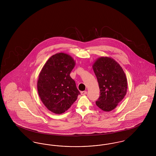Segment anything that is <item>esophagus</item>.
<instances>
[{"label": "esophagus", "mask_w": 156, "mask_h": 156, "mask_svg": "<svg viewBox=\"0 0 156 156\" xmlns=\"http://www.w3.org/2000/svg\"><path fill=\"white\" fill-rule=\"evenodd\" d=\"M87 94V91H81V94L82 95H86Z\"/></svg>", "instance_id": "1"}]
</instances>
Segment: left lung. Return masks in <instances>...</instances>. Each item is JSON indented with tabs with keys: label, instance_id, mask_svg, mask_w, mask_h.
I'll return each instance as SVG.
<instances>
[{
	"label": "left lung",
	"instance_id": "8db88e82",
	"mask_svg": "<svg viewBox=\"0 0 156 156\" xmlns=\"http://www.w3.org/2000/svg\"><path fill=\"white\" fill-rule=\"evenodd\" d=\"M92 68L101 94L96 105L104 111H111L126 95L127 82L125 73L119 63L108 57L98 58Z\"/></svg>",
	"mask_w": 156,
	"mask_h": 156
}]
</instances>
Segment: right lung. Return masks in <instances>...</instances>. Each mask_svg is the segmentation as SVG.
Here are the masks:
<instances>
[{
    "instance_id": "right-lung-1",
    "label": "right lung",
    "mask_w": 156,
    "mask_h": 156,
    "mask_svg": "<svg viewBox=\"0 0 156 156\" xmlns=\"http://www.w3.org/2000/svg\"><path fill=\"white\" fill-rule=\"evenodd\" d=\"M75 66L71 56L64 52L57 53L47 60L39 74L38 95L52 113L61 114L67 111L80 94L69 75Z\"/></svg>"
}]
</instances>
